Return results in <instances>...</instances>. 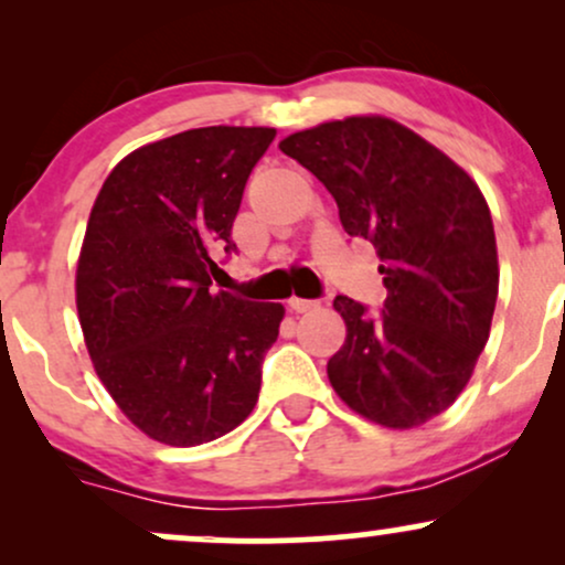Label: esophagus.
<instances>
[{"instance_id":"34e87169","label":"esophagus","mask_w":565,"mask_h":565,"mask_svg":"<svg viewBox=\"0 0 565 565\" xmlns=\"http://www.w3.org/2000/svg\"><path fill=\"white\" fill-rule=\"evenodd\" d=\"M316 308H319V300H302V297H291L289 300L291 313H310Z\"/></svg>"}]
</instances>
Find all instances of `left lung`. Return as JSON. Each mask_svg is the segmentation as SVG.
Wrapping results in <instances>:
<instances>
[{"label": "left lung", "instance_id": "obj_1", "mask_svg": "<svg viewBox=\"0 0 565 565\" xmlns=\"http://www.w3.org/2000/svg\"><path fill=\"white\" fill-rule=\"evenodd\" d=\"M278 148L327 185L342 228L382 260L380 316L334 297L348 327L327 364L334 393L369 423L425 425L465 391L494 319L497 238L481 188L387 116L323 121Z\"/></svg>", "mask_w": 565, "mask_h": 565}]
</instances>
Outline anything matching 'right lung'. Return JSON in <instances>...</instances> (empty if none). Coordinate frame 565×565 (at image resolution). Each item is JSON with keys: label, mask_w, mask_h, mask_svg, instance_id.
<instances>
[{"label": "right lung", "mask_w": 565, "mask_h": 565, "mask_svg": "<svg viewBox=\"0 0 565 565\" xmlns=\"http://www.w3.org/2000/svg\"><path fill=\"white\" fill-rule=\"evenodd\" d=\"M274 127H199L127 153L97 193L76 263L89 359L125 417L167 446L238 427L260 393L281 302L212 291L246 178Z\"/></svg>", "instance_id": "right-lung-1"}]
</instances>
